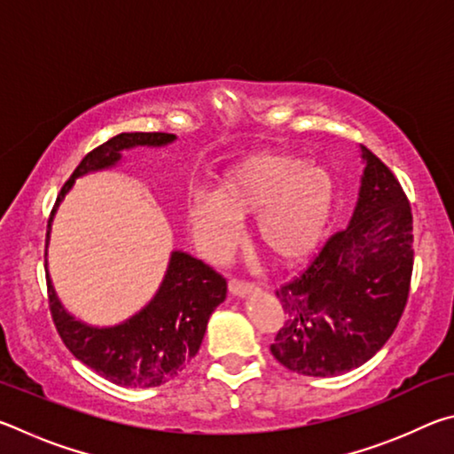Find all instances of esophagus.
Returning a JSON list of instances; mask_svg holds the SVG:
<instances>
[{
    "label": "esophagus",
    "instance_id": "1",
    "mask_svg": "<svg viewBox=\"0 0 454 454\" xmlns=\"http://www.w3.org/2000/svg\"><path fill=\"white\" fill-rule=\"evenodd\" d=\"M228 288H230V294H232V296H238V298H242V296L250 294V292H254V290H256L254 284H250V282H242V280H236V278H232V280L228 282Z\"/></svg>",
    "mask_w": 454,
    "mask_h": 454
}]
</instances>
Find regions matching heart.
<instances>
[{
  "label": "heart",
  "mask_w": 454,
  "mask_h": 454,
  "mask_svg": "<svg viewBox=\"0 0 454 454\" xmlns=\"http://www.w3.org/2000/svg\"><path fill=\"white\" fill-rule=\"evenodd\" d=\"M334 206L328 170L284 152H262L230 170L210 196H194L188 220L212 256L224 254L238 222L256 216L254 240L268 258L292 264L317 248Z\"/></svg>",
  "instance_id": "heart-1"
}]
</instances>
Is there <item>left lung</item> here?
<instances>
[{"instance_id":"1","label":"left lung","mask_w":454,"mask_h":454,"mask_svg":"<svg viewBox=\"0 0 454 454\" xmlns=\"http://www.w3.org/2000/svg\"><path fill=\"white\" fill-rule=\"evenodd\" d=\"M356 208L302 274L276 290L286 314L270 352L292 372L336 376L364 364L401 320L412 276V214L388 166L360 145Z\"/></svg>"}]
</instances>
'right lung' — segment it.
Returning <instances> with one entry per match:
<instances>
[{
	"mask_svg": "<svg viewBox=\"0 0 454 454\" xmlns=\"http://www.w3.org/2000/svg\"><path fill=\"white\" fill-rule=\"evenodd\" d=\"M174 140V134L164 132H124L98 145L82 160L70 180L64 184L48 220L45 280H48L53 325L67 350L80 363L118 387L152 388L176 379L198 355L210 314L220 302H224L228 284L202 260L182 250H174L156 296L140 312L116 326H90L74 318L61 306L53 290L48 272L51 220L59 202L80 176L114 168L121 160V150L137 148V145L160 148Z\"/></svg>",
	"mask_w": 454,
	"mask_h": 454,
	"instance_id": "right-lung-1",
	"label": "right lung"
}]
</instances>
